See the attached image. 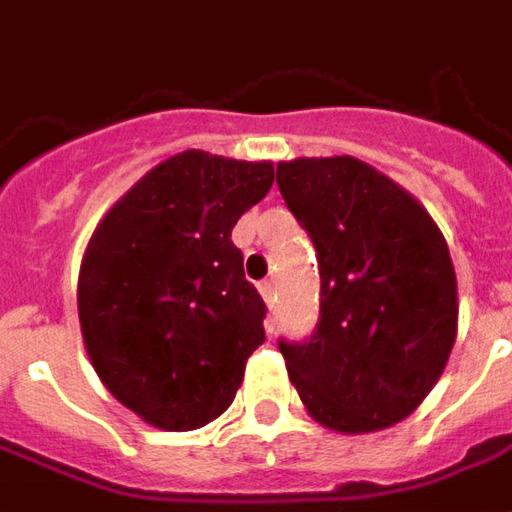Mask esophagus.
<instances>
[{"mask_svg":"<svg viewBox=\"0 0 512 512\" xmlns=\"http://www.w3.org/2000/svg\"><path fill=\"white\" fill-rule=\"evenodd\" d=\"M260 296L266 301L268 310H274V301H277V290H274V282L266 279V282H260Z\"/></svg>","mask_w":512,"mask_h":512,"instance_id":"34e87169","label":"esophagus"}]
</instances>
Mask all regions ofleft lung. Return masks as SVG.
Listing matches in <instances>:
<instances>
[{
    "instance_id": "1",
    "label": "left lung",
    "mask_w": 512,
    "mask_h": 512,
    "mask_svg": "<svg viewBox=\"0 0 512 512\" xmlns=\"http://www.w3.org/2000/svg\"><path fill=\"white\" fill-rule=\"evenodd\" d=\"M277 186L321 271L318 329L279 343L290 381L323 428H389L428 397L455 345L447 241L403 186L354 156L279 161Z\"/></svg>"
}]
</instances>
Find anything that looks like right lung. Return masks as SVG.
I'll list each match as a JSON object with an SVG mask.
<instances>
[{
  "instance_id": "right-lung-1",
  "label": "right lung",
  "mask_w": 512,
  "mask_h": 512,
  "mask_svg": "<svg viewBox=\"0 0 512 512\" xmlns=\"http://www.w3.org/2000/svg\"><path fill=\"white\" fill-rule=\"evenodd\" d=\"M271 183V161L183 150L136 180L84 249L87 356L153 428L194 430L224 414L266 343V304L230 235Z\"/></svg>"
}]
</instances>
